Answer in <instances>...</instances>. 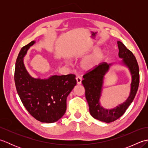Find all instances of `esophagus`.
Returning <instances> with one entry per match:
<instances>
[{
	"instance_id": "34e87169",
	"label": "esophagus",
	"mask_w": 148,
	"mask_h": 148,
	"mask_svg": "<svg viewBox=\"0 0 148 148\" xmlns=\"http://www.w3.org/2000/svg\"><path fill=\"white\" fill-rule=\"evenodd\" d=\"M76 81H77V84H81V81H82V79L79 76L76 77Z\"/></svg>"
}]
</instances>
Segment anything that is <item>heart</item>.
<instances>
[{
	"mask_svg": "<svg viewBox=\"0 0 148 148\" xmlns=\"http://www.w3.org/2000/svg\"><path fill=\"white\" fill-rule=\"evenodd\" d=\"M98 48H95L94 51L95 52L84 58L81 63V67L84 71H88L96 68L104 58L105 53L102 51H98Z\"/></svg>",
	"mask_w": 148,
	"mask_h": 148,
	"instance_id": "1",
	"label": "heart"
}]
</instances>
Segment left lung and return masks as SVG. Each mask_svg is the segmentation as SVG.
<instances>
[{
  "mask_svg": "<svg viewBox=\"0 0 148 148\" xmlns=\"http://www.w3.org/2000/svg\"><path fill=\"white\" fill-rule=\"evenodd\" d=\"M117 43L119 57L122 58L121 64L128 69L132 76L130 92L126 101L110 109L103 108L100 104V99L102 95L104 76L112 64H108L106 62L100 64L96 68L84 74V79L82 81L90 114L95 119L108 123L116 120L124 114L133 102L139 84V69L136 57L121 41L118 40Z\"/></svg>",
  "mask_w": 148,
  "mask_h": 148,
  "instance_id": "8db88e82",
  "label": "left lung"
}]
</instances>
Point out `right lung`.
Returning a JSON list of instances; mask_svg holds the SVG:
<instances>
[{
	"label": "right lung",
	"instance_id": "1",
	"mask_svg": "<svg viewBox=\"0 0 148 148\" xmlns=\"http://www.w3.org/2000/svg\"><path fill=\"white\" fill-rule=\"evenodd\" d=\"M35 40L23 46L15 65L14 82L25 108L34 118L42 123L57 121L67 109V97L76 85L74 74L54 75L47 79L31 76L24 65L23 58Z\"/></svg>",
	"mask_w": 148,
	"mask_h": 148
}]
</instances>
